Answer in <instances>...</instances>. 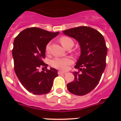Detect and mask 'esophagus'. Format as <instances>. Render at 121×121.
Returning a JSON list of instances; mask_svg holds the SVG:
<instances>
[{"instance_id":"obj_1","label":"esophagus","mask_w":121,"mask_h":121,"mask_svg":"<svg viewBox=\"0 0 121 121\" xmlns=\"http://www.w3.org/2000/svg\"><path fill=\"white\" fill-rule=\"evenodd\" d=\"M57 73H58L59 75H61V74H63L65 73V72H64V71H59L58 72H57Z\"/></svg>"}]
</instances>
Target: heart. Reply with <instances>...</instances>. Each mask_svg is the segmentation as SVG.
Instances as JSON below:
<instances>
[{
    "label": "heart",
    "mask_w": 121,
    "mask_h": 121,
    "mask_svg": "<svg viewBox=\"0 0 121 121\" xmlns=\"http://www.w3.org/2000/svg\"><path fill=\"white\" fill-rule=\"evenodd\" d=\"M59 41L64 48H65L70 43H72L73 45V41L72 39L67 36H62L60 37L59 39ZM45 50L47 52H48L50 50V44L47 45ZM72 63V60L68 57H65V58L56 57L51 62V65L59 70H65L68 68V66L71 65Z\"/></svg>",
    "instance_id": "1"
}]
</instances>
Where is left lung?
Instances as JSON below:
<instances>
[{
  "label": "left lung",
  "instance_id": "1",
  "mask_svg": "<svg viewBox=\"0 0 121 121\" xmlns=\"http://www.w3.org/2000/svg\"><path fill=\"white\" fill-rule=\"evenodd\" d=\"M65 35L76 39L81 48V54L74 68V80L67 84L71 93L83 96L97 86L106 65L107 53L105 39L98 31L86 26L63 31Z\"/></svg>",
  "mask_w": 121,
  "mask_h": 121
}]
</instances>
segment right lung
Segmentation results:
<instances>
[{
	"label": "right lung",
	"mask_w": 121,
	"mask_h": 121,
	"mask_svg": "<svg viewBox=\"0 0 121 121\" xmlns=\"http://www.w3.org/2000/svg\"><path fill=\"white\" fill-rule=\"evenodd\" d=\"M59 32L51 33L37 27L26 28L16 37L13 48L14 67L16 76L24 88L34 95H44L51 90L57 71L53 68L39 72V68L47 64L45 48Z\"/></svg>",
	"instance_id": "right-lung-1"
}]
</instances>
